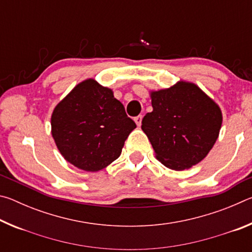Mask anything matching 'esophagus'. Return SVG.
I'll list each match as a JSON object with an SVG mask.
<instances>
[{
    "label": "esophagus",
    "instance_id": "obj_1",
    "mask_svg": "<svg viewBox=\"0 0 252 252\" xmlns=\"http://www.w3.org/2000/svg\"><path fill=\"white\" fill-rule=\"evenodd\" d=\"M134 122L136 123V126H141V122H142V116H138L134 118Z\"/></svg>",
    "mask_w": 252,
    "mask_h": 252
}]
</instances>
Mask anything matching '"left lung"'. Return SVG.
I'll list each match as a JSON object with an SVG mask.
<instances>
[{
  "instance_id": "obj_1",
  "label": "left lung",
  "mask_w": 252,
  "mask_h": 252,
  "mask_svg": "<svg viewBox=\"0 0 252 252\" xmlns=\"http://www.w3.org/2000/svg\"><path fill=\"white\" fill-rule=\"evenodd\" d=\"M152 112L141 129L157 159L177 171L202 161L219 136L222 113L198 85L179 81L169 89L150 93Z\"/></svg>"
}]
</instances>
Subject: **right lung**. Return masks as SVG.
I'll list each match as a JSON object with an SVG mask.
<instances>
[{
  "mask_svg": "<svg viewBox=\"0 0 252 252\" xmlns=\"http://www.w3.org/2000/svg\"><path fill=\"white\" fill-rule=\"evenodd\" d=\"M135 127L112 90L93 79L76 85L51 117V132L60 153L88 172L99 171L117 160Z\"/></svg>",
  "mask_w": 252,
  "mask_h": 252,
  "instance_id": "right-lung-1",
  "label": "right lung"
}]
</instances>
